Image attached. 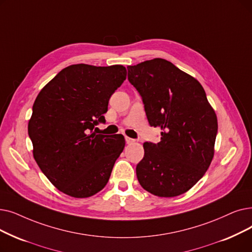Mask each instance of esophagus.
<instances>
[{"instance_id": "esophagus-1", "label": "esophagus", "mask_w": 252, "mask_h": 252, "mask_svg": "<svg viewBox=\"0 0 252 252\" xmlns=\"http://www.w3.org/2000/svg\"><path fill=\"white\" fill-rule=\"evenodd\" d=\"M126 143H127V144H133L134 142H135V140H134V139H132V138H128V137H126Z\"/></svg>"}]
</instances>
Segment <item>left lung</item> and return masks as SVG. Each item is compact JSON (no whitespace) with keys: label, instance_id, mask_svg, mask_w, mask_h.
Returning a JSON list of instances; mask_svg holds the SVG:
<instances>
[{"label":"left lung","instance_id":"1","mask_svg":"<svg viewBox=\"0 0 252 252\" xmlns=\"http://www.w3.org/2000/svg\"><path fill=\"white\" fill-rule=\"evenodd\" d=\"M127 71L149 125L162 130L158 144H143L138 181L163 198L187 192L204 176L214 156L217 117L203 86L163 59L128 65Z\"/></svg>","mask_w":252,"mask_h":252}]
</instances>
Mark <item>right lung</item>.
Returning a JSON list of instances; mask_svg holds the SVG:
<instances>
[{
    "instance_id": "right-lung-1",
    "label": "right lung",
    "mask_w": 252,
    "mask_h": 252,
    "mask_svg": "<svg viewBox=\"0 0 252 252\" xmlns=\"http://www.w3.org/2000/svg\"><path fill=\"white\" fill-rule=\"evenodd\" d=\"M126 78L122 64L78 63L63 69L39 93L29 122L32 155L48 180L73 198L102 190L126 144L120 134H95L113 93Z\"/></svg>"
}]
</instances>
